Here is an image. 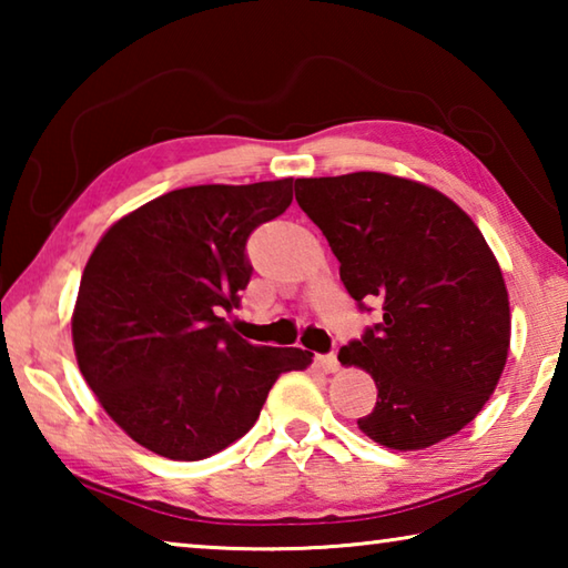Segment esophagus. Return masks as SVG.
Wrapping results in <instances>:
<instances>
[{
	"label": "esophagus",
	"mask_w": 568,
	"mask_h": 568,
	"mask_svg": "<svg viewBox=\"0 0 568 568\" xmlns=\"http://www.w3.org/2000/svg\"><path fill=\"white\" fill-rule=\"evenodd\" d=\"M315 365H318V368L325 371V373H338V358H335L333 353L331 355H318V358H315Z\"/></svg>",
	"instance_id": "1"
}]
</instances>
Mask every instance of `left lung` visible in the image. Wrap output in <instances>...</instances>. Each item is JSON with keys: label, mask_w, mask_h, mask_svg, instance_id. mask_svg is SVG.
Segmentation results:
<instances>
[{"label": "left lung", "mask_w": 568, "mask_h": 568, "mask_svg": "<svg viewBox=\"0 0 568 568\" xmlns=\"http://www.w3.org/2000/svg\"><path fill=\"white\" fill-rule=\"evenodd\" d=\"M295 200L353 301L383 305V321L338 353L378 388L358 428L393 450L458 434L491 398L511 348L501 265L474 220L444 192L388 172L301 178Z\"/></svg>", "instance_id": "left-lung-1"}]
</instances>
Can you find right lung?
<instances>
[{
  "label": "right lung",
  "instance_id": "right-lung-1",
  "mask_svg": "<svg viewBox=\"0 0 568 568\" xmlns=\"http://www.w3.org/2000/svg\"><path fill=\"white\" fill-rule=\"evenodd\" d=\"M293 203V178L172 190L94 245L72 345L104 413L134 444L200 460L245 436L273 383L313 353L250 345L223 318L250 267L245 243Z\"/></svg>",
  "mask_w": 568,
  "mask_h": 568
}]
</instances>
